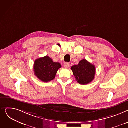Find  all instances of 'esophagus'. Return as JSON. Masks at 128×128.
Returning <instances> with one entry per match:
<instances>
[{"label": "esophagus", "instance_id": "obj_1", "mask_svg": "<svg viewBox=\"0 0 128 128\" xmlns=\"http://www.w3.org/2000/svg\"><path fill=\"white\" fill-rule=\"evenodd\" d=\"M70 66V64L69 62H65L64 64V66L65 68H69Z\"/></svg>", "mask_w": 128, "mask_h": 128}]
</instances>
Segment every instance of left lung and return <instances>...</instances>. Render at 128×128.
<instances>
[{
    "mask_svg": "<svg viewBox=\"0 0 128 128\" xmlns=\"http://www.w3.org/2000/svg\"><path fill=\"white\" fill-rule=\"evenodd\" d=\"M71 69L76 80L80 84H88L94 78L95 66L85 59L80 60L78 65L72 66Z\"/></svg>",
    "mask_w": 128,
    "mask_h": 128,
    "instance_id": "left-lung-1",
    "label": "left lung"
}]
</instances>
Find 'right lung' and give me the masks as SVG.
<instances>
[{"mask_svg":"<svg viewBox=\"0 0 128 128\" xmlns=\"http://www.w3.org/2000/svg\"><path fill=\"white\" fill-rule=\"evenodd\" d=\"M62 67L59 62H55L48 56L36 59L34 62V75L43 82L54 80L58 70Z\"/></svg>","mask_w":128,"mask_h":128,"instance_id":"right-lung-1","label":"right lung"}]
</instances>
